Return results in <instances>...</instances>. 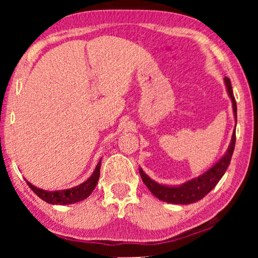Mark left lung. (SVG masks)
<instances>
[{
	"label": "left lung",
	"mask_w": 258,
	"mask_h": 258,
	"mask_svg": "<svg viewBox=\"0 0 258 258\" xmlns=\"http://www.w3.org/2000/svg\"><path fill=\"white\" fill-rule=\"evenodd\" d=\"M225 86H227V90L229 93V96L231 98L232 102V109H234V115L235 119L237 122V105H236V101L232 94V88L231 82L228 77H224ZM235 142H236V133H232L231 142L229 144V148L227 153L224 154V156L217 162L216 164L213 165L209 170L204 172L199 177L190 179V181L183 183L182 185L177 186H169L158 184L157 182H155L151 179L149 176H147L142 169L140 168V175L142 177V181L144 184L148 186V189L150 190L151 194L154 196H156L158 200L163 201V202L168 203H174V204H189V203H195L197 201L202 200L208 192H210L214 189V186L217 184L218 181L222 178V176L224 175V172L227 171V169L230 164L232 153L235 149Z\"/></svg>",
	"instance_id": "left-lung-1"
}]
</instances>
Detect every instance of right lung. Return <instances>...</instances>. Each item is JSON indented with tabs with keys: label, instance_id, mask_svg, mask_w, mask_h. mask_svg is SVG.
<instances>
[{
	"label": "right lung",
	"instance_id": "1",
	"mask_svg": "<svg viewBox=\"0 0 258 258\" xmlns=\"http://www.w3.org/2000/svg\"><path fill=\"white\" fill-rule=\"evenodd\" d=\"M100 168H101V160L97 163L96 168H95V171L93 172V175H91L86 182H83L82 184L77 186H74V188L58 190V191H48V190L36 188V186H34L28 181L27 183L28 185H29V188L33 190V191L36 194L41 200L45 201L47 203L62 204V206H64V204H73L87 199V197H89L90 194L93 192V190L97 184L98 178H100Z\"/></svg>",
	"mask_w": 258,
	"mask_h": 258
}]
</instances>
